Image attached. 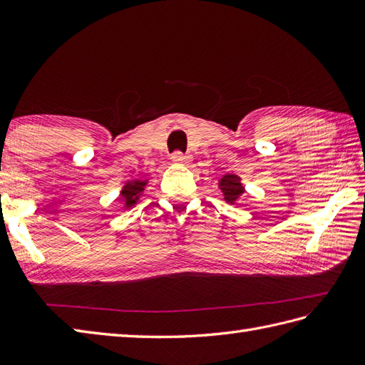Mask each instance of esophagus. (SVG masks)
Segmentation results:
<instances>
[{
	"mask_svg": "<svg viewBox=\"0 0 365 365\" xmlns=\"http://www.w3.org/2000/svg\"><path fill=\"white\" fill-rule=\"evenodd\" d=\"M173 161L180 163V165H187V163L191 161V157H190L188 153H183V152H180V150H175V152L173 153Z\"/></svg>",
	"mask_w": 365,
	"mask_h": 365,
	"instance_id": "1",
	"label": "esophagus"
}]
</instances>
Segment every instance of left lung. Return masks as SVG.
Instances as JSON below:
<instances>
[{
	"mask_svg": "<svg viewBox=\"0 0 365 365\" xmlns=\"http://www.w3.org/2000/svg\"><path fill=\"white\" fill-rule=\"evenodd\" d=\"M220 188L222 190V195L224 199L227 200L229 204H234L235 200L243 195V185L240 183V177L234 175V174H227L221 178V183H220Z\"/></svg>",
	"mask_w": 365,
	"mask_h": 365,
	"instance_id": "left-lung-1",
	"label": "left lung"
}]
</instances>
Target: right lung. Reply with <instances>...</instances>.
<instances>
[{"mask_svg": "<svg viewBox=\"0 0 365 365\" xmlns=\"http://www.w3.org/2000/svg\"><path fill=\"white\" fill-rule=\"evenodd\" d=\"M144 185H145V182H141V180H135L133 183H127L125 188L122 190L120 200H125L128 207L133 205L139 199V192L144 190Z\"/></svg>", "mask_w": 365, "mask_h": 365, "instance_id": "right-lung-1", "label": "right lung"}]
</instances>
